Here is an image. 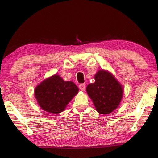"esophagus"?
<instances>
[{
    "label": "esophagus",
    "instance_id": "esophagus-1",
    "mask_svg": "<svg viewBox=\"0 0 158 158\" xmlns=\"http://www.w3.org/2000/svg\"><path fill=\"white\" fill-rule=\"evenodd\" d=\"M79 88H80V90H82V91H84V90H85V84H80Z\"/></svg>",
    "mask_w": 158,
    "mask_h": 158
}]
</instances>
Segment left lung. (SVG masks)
Here are the masks:
<instances>
[{
  "instance_id": "8db88e82",
  "label": "left lung",
  "mask_w": 158,
  "mask_h": 158,
  "mask_svg": "<svg viewBox=\"0 0 158 158\" xmlns=\"http://www.w3.org/2000/svg\"><path fill=\"white\" fill-rule=\"evenodd\" d=\"M94 77L95 83H90L86 91L98 113L109 114L119 106L124 93L123 86L112 73L103 69Z\"/></svg>"
}]
</instances>
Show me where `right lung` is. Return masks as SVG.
I'll return each instance as SVG.
<instances>
[{
  "mask_svg": "<svg viewBox=\"0 0 158 158\" xmlns=\"http://www.w3.org/2000/svg\"><path fill=\"white\" fill-rule=\"evenodd\" d=\"M78 91V88L73 82L64 81L59 75L55 74L36 86L34 96L43 111L57 114L64 111Z\"/></svg>",
  "mask_w": 158,
  "mask_h": 158,
  "instance_id": "right-lung-1",
  "label": "right lung"
}]
</instances>
